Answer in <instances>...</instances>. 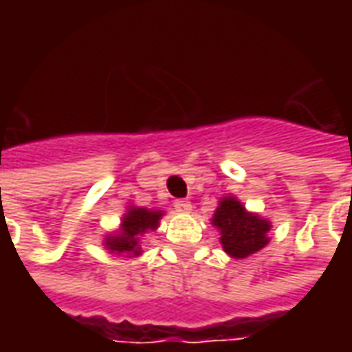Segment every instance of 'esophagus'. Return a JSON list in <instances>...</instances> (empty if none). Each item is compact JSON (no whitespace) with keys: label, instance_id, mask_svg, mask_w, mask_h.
<instances>
[{"label":"esophagus","instance_id":"34e87169","mask_svg":"<svg viewBox=\"0 0 352 352\" xmlns=\"http://www.w3.org/2000/svg\"><path fill=\"white\" fill-rule=\"evenodd\" d=\"M174 210L188 213V211H192V204H190L188 199H176V201H174Z\"/></svg>","mask_w":352,"mask_h":352}]
</instances>
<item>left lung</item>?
Wrapping results in <instances>:
<instances>
[{"instance_id": "left-lung-1", "label": "left lung", "mask_w": 352, "mask_h": 352, "mask_svg": "<svg viewBox=\"0 0 352 352\" xmlns=\"http://www.w3.org/2000/svg\"><path fill=\"white\" fill-rule=\"evenodd\" d=\"M211 225L219 231V243L225 252L235 261L249 258L250 254L263 250L270 241L268 231L272 227L266 217L247 210L235 196L219 199Z\"/></svg>"}]
</instances>
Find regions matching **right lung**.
<instances>
[{"label": "right lung", "mask_w": 352, "mask_h": 352, "mask_svg": "<svg viewBox=\"0 0 352 352\" xmlns=\"http://www.w3.org/2000/svg\"><path fill=\"white\" fill-rule=\"evenodd\" d=\"M162 215H164L162 210H148L131 204L121 217L119 229L103 236V247L117 256H127V258L141 256L142 250L139 243L141 236L148 231L158 229Z\"/></svg>", "instance_id": "right-lung-1"}]
</instances>
